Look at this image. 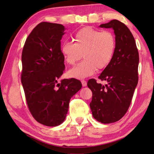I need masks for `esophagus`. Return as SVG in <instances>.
Returning <instances> with one entry per match:
<instances>
[{"label": "esophagus", "mask_w": 154, "mask_h": 154, "mask_svg": "<svg viewBox=\"0 0 154 154\" xmlns=\"http://www.w3.org/2000/svg\"><path fill=\"white\" fill-rule=\"evenodd\" d=\"M82 85H83V87L86 86V85H87V82H86V81H85V80H82Z\"/></svg>", "instance_id": "obj_1"}]
</instances>
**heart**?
Returning a JSON list of instances; mask_svg holds the SVG:
<instances>
[{"label": "heart", "instance_id": "b5f03b06", "mask_svg": "<svg viewBox=\"0 0 154 154\" xmlns=\"http://www.w3.org/2000/svg\"><path fill=\"white\" fill-rule=\"evenodd\" d=\"M116 48V37L110 31L86 27L76 32L74 43L66 41L62 44L61 53L64 61L71 66L81 60L83 54L84 60L68 73L69 77L81 79L92 75L96 70L107 67Z\"/></svg>", "mask_w": 154, "mask_h": 154}]
</instances>
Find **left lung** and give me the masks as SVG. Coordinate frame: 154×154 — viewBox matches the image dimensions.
I'll return each instance as SVG.
<instances>
[{"label": "left lung", "instance_id": "8db88e82", "mask_svg": "<svg viewBox=\"0 0 154 154\" xmlns=\"http://www.w3.org/2000/svg\"><path fill=\"white\" fill-rule=\"evenodd\" d=\"M100 27L114 30L116 51L110 64L98 76L106 84L91 79L87 85L92 92L90 106L94 118L110 124L119 120L130 105L139 80V56L134 36L124 23L113 20Z\"/></svg>", "mask_w": 154, "mask_h": 154}]
</instances>
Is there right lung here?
I'll return each mask as SVG.
<instances>
[{
  "mask_svg": "<svg viewBox=\"0 0 154 154\" xmlns=\"http://www.w3.org/2000/svg\"><path fill=\"white\" fill-rule=\"evenodd\" d=\"M62 24L41 22L26 40L22 54L21 82L28 109L36 122L57 126L66 118L70 100L81 88L74 78L58 79L64 71Z\"/></svg>",
  "mask_w": 154,
  "mask_h": 154,
  "instance_id": "add662e5",
  "label": "right lung"
}]
</instances>
